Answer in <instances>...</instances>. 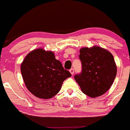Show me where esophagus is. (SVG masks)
I'll list each match as a JSON object with an SVG mask.
<instances>
[{
	"label": "esophagus",
	"mask_w": 130,
	"mask_h": 130,
	"mask_svg": "<svg viewBox=\"0 0 130 130\" xmlns=\"http://www.w3.org/2000/svg\"><path fill=\"white\" fill-rule=\"evenodd\" d=\"M69 71H70L71 74L72 75H73V74H74V69H73V68H71V69L70 70H69Z\"/></svg>",
	"instance_id": "esophagus-1"
}]
</instances>
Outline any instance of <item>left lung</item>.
<instances>
[{
    "instance_id": "8db88e82",
    "label": "left lung",
    "mask_w": 130,
    "mask_h": 130,
    "mask_svg": "<svg viewBox=\"0 0 130 130\" xmlns=\"http://www.w3.org/2000/svg\"><path fill=\"white\" fill-rule=\"evenodd\" d=\"M82 72L74 75L83 93L91 97L106 93L114 82L117 68L114 57L101 47H84L79 51Z\"/></svg>"
}]
</instances>
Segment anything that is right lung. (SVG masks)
I'll list each match as a JSON object with an SVG mask.
<instances>
[{
	"instance_id": "right-lung-1",
	"label": "right lung",
	"mask_w": 130,
	"mask_h": 130,
	"mask_svg": "<svg viewBox=\"0 0 130 130\" xmlns=\"http://www.w3.org/2000/svg\"><path fill=\"white\" fill-rule=\"evenodd\" d=\"M21 71L25 85L36 97L48 99L61 90L62 83L71 76L70 72L64 69L59 61L51 51L42 48L29 52L21 66Z\"/></svg>"
}]
</instances>
